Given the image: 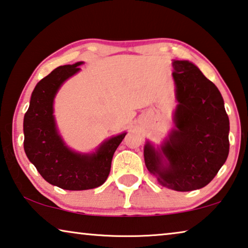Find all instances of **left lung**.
I'll use <instances>...</instances> for the list:
<instances>
[{
	"label": "left lung",
	"instance_id": "obj_1",
	"mask_svg": "<svg viewBox=\"0 0 248 248\" xmlns=\"http://www.w3.org/2000/svg\"><path fill=\"white\" fill-rule=\"evenodd\" d=\"M177 106L173 127L161 145L143 147L145 164L161 186L177 191L201 189L230 153V119L220 92L193 62L173 60Z\"/></svg>",
	"mask_w": 248,
	"mask_h": 248
}]
</instances>
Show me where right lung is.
<instances>
[{"label": "right lung", "mask_w": 248, "mask_h": 248, "mask_svg": "<svg viewBox=\"0 0 248 248\" xmlns=\"http://www.w3.org/2000/svg\"><path fill=\"white\" fill-rule=\"evenodd\" d=\"M61 65L39 81L23 121L24 151L47 183L66 190L99 187L108 178L113 154L127 132L110 137L92 153H78L65 145L58 130L53 103L66 80L80 71L79 65Z\"/></svg>", "instance_id": "add662e5"}]
</instances>
